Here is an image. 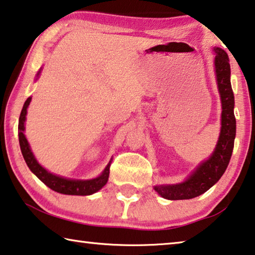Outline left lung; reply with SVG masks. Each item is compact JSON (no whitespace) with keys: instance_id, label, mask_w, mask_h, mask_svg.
<instances>
[{"instance_id":"left-lung-1","label":"left lung","mask_w":255,"mask_h":255,"mask_svg":"<svg viewBox=\"0 0 255 255\" xmlns=\"http://www.w3.org/2000/svg\"><path fill=\"white\" fill-rule=\"evenodd\" d=\"M215 52L216 75L222 104L219 140L209 160L201 163L184 183L155 186V191L167 200H188L205 193L221 178L232 157L236 136V119L234 115L235 101L230 84L229 58L228 54L219 47H216Z\"/></svg>"}]
</instances>
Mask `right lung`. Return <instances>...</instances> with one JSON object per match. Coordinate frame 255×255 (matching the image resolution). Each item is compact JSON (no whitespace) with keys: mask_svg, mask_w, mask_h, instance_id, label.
Returning a JSON list of instances; mask_svg holds the SVG:
<instances>
[{"mask_svg":"<svg viewBox=\"0 0 255 255\" xmlns=\"http://www.w3.org/2000/svg\"><path fill=\"white\" fill-rule=\"evenodd\" d=\"M38 71V75H39ZM31 98H28L26 100L25 104H23L21 113H20L19 118V125H18V132H19V144L20 148H21V153L23 155L28 168L30 169L31 172H34L37 178L43 181L47 187H50L53 191L67 194V195H91V194L100 191L104 185L107 184L109 179V173H110V163L107 165L104 169L102 175L99 176L98 178L91 179V180H72L62 178V177L55 176L53 173L48 172L45 170L42 165H40L34 157L33 152L29 147V144L27 142V138L23 135V130H25V120L27 115V108L29 106Z\"/></svg>","mask_w":255,"mask_h":255,"instance_id":"right-lung-1","label":"right lung"}]
</instances>
